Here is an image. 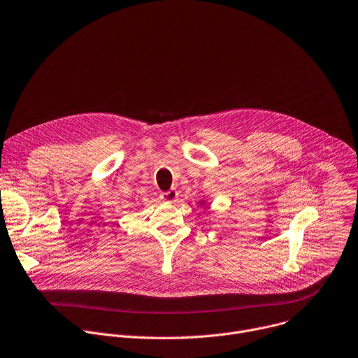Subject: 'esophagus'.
Instances as JSON below:
<instances>
[{
  "label": "esophagus",
  "instance_id": "34e87169",
  "mask_svg": "<svg viewBox=\"0 0 358 358\" xmlns=\"http://www.w3.org/2000/svg\"><path fill=\"white\" fill-rule=\"evenodd\" d=\"M162 198H163L166 202H174V201H177V198H178V192H177L174 188H171V189L163 192V194H162Z\"/></svg>",
  "mask_w": 358,
  "mask_h": 358
}]
</instances>
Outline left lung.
Returning a JSON list of instances; mask_svg holds the SVG:
<instances>
[{
	"label": "left lung",
	"mask_w": 358,
	"mask_h": 358,
	"mask_svg": "<svg viewBox=\"0 0 358 358\" xmlns=\"http://www.w3.org/2000/svg\"><path fill=\"white\" fill-rule=\"evenodd\" d=\"M201 203H202V202H201Z\"/></svg>",
	"instance_id": "8db88e82"
}]
</instances>
